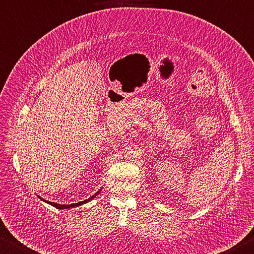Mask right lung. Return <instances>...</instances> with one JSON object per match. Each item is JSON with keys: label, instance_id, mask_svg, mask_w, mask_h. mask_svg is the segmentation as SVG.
Instances as JSON below:
<instances>
[{"label": "right lung", "instance_id": "1", "mask_svg": "<svg viewBox=\"0 0 254 254\" xmlns=\"http://www.w3.org/2000/svg\"><path fill=\"white\" fill-rule=\"evenodd\" d=\"M100 192V190H98V192L95 194V195H92V196L90 197V198H88V199H84V201H82V202H79V203H73V204H69V205H64H64H61V204H57V203H53V202H49V201H47V199H43V198H41V197H40V198H41V199H43V201L44 202H47V203H49V204H51V205L52 206H55V207H57V208H59V210H66V208H70V207H74V206H78V205H82V204H84V203H87V202H89V201H90V199L91 198H93V197H95L96 196V195L98 194V193H99Z\"/></svg>", "mask_w": 254, "mask_h": 254}]
</instances>
